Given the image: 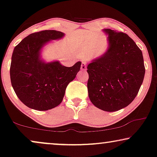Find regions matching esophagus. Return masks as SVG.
<instances>
[{
	"label": "esophagus",
	"mask_w": 157,
	"mask_h": 157,
	"mask_svg": "<svg viewBox=\"0 0 157 157\" xmlns=\"http://www.w3.org/2000/svg\"><path fill=\"white\" fill-rule=\"evenodd\" d=\"M81 68L82 69L83 71H86L87 69V67H86V63H84V62H82V63H81Z\"/></svg>",
	"instance_id": "1"
}]
</instances>
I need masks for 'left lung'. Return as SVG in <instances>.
Listing matches in <instances>:
<instances>
[{"mask_svg": "<svg viewBox=\"0 0 157 157\" xmlns=\"http://www.w3.org/2000/svg\"><path fill=\"white\" fill-rule=\"evenodd\" d=\"M108 35L106 53L87 66L89 97L103 111L112 112L133 101L145 74L142 52L123 32L104 29Z\"/></svg>", "mask_w": 157, "mask_h": 157, "instance_id": "1", "label": "left lung"}]
</instances>
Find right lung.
Here are the masks:
<instances>
[{
  "mask_svg": "<svg viewBox=\"0 0 157 157\" xmlns=\"http://www.w3.org/2000/svg\"><path fill=\"white\" fill-rule=\"evenodd\" d=\"M63 36V33L55 30L41 31L30 34L15 47L10 81L17 96L29 108L46 111L59 106L68 84L80 71L81 61L66 67L58 61L46 63L40 59L43 46Z\"/></svg>",
  "mask_w": 157,
  "mask_h": 157,
  "instance_id": "obj_1",
  "label": "right lung"
}]
</instances>
